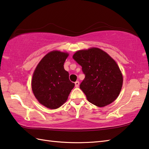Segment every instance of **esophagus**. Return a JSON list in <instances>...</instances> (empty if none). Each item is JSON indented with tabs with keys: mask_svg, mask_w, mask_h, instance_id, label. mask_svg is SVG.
<instances>
[{
	"mask_svg": "<svg viewBox=\"0 0 149 149\" xmlns=\"http://www.w3.org/2000/svg\"><path fill=\"white\" fill-rule=\"evenodd\" d=\"M75 87H78V86H79V82L78 81H77L76 82H75Z\"/></svg>",
	"mask_w": 149,
	"mask_h": 149,
	"instance_id": "obj_1",
	"label": "esophagus"
}]
</instances>
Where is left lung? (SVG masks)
Segmentation results:
<instances>
[{
  "label": "left lung",
  "mask_w": 149,
  "mask_h": 149,
  "mask_svg": "<svg viewBox=\"0 0 149 149\" xmlns=\"http://www.w3.org/2000/svg\"><path fill=\"white\" fill-rule=\"evenodd\" d=\"M73 58L82 66L85 75L79 87L89 102L104 107L117 98L123 77L114 59L97 47L77 51Z\"/></svg>",
  "instance_id": "1"
}]
</instances>
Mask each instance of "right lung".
<instances>
[{
    "label": "right lung",
    "instance_id": "1",
    "mask_svg": "<svg viewBox=\"0 0 149 149\" xmlns=\"http://www.w3.org/2000/svg\"><path fill=\"white\" fill-rule=\"evenodd\" d=\"M68 53L53 51L40 61L31 81L32 90L40 104L49 109L61 107L67 100L75 84L69 79V73L64 68Z\"/></svg>",
    "mask_w": 149,
    "mask_h": 149
}]
</instances>
